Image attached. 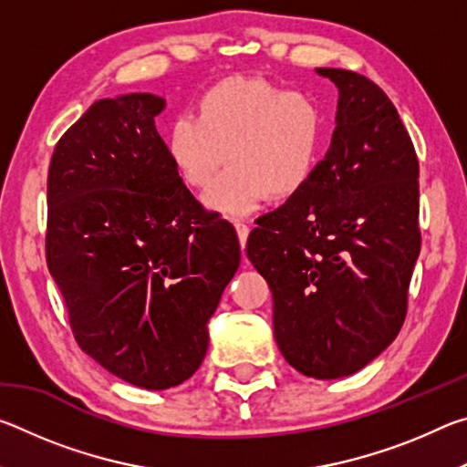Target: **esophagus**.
Masks as SVG:
<instances>
[{
    "instance_id": "esophagus-1",
    "label": "esophagus",
    "mask_w": 467,
    "mask_h": 467,
    "mask_svg": "<svg viewBox=\"0 0 467 467\" xmlns=\"http://www.w3.org/2000/svg\"><path fill=\"white\" fill-rule=\"evenodd\" d=\"M234 228H236V234H239L241 247H244V243H247V236H249V224H244V223H241V220H236Z\"/></svg>"
}]
</instances>
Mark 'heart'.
Instances as JSON below:
<instances>
[{
  "label": "heart",
  "mask_w": 467,
  "mask_h": 467,
  "mask_svg": "<svg viewBox=\"0 0 467 467\" xmlns=\"http://www.w3.org/2000/svg\"><path fill=\"white\" fill-rule=\"evenodd\" d=\"M321 113L303 92L259 78H228L203 94L200 117L171 123L167 146L181 179L205 187L223 162L228 167L203 193L216 214L244 216L270 193L288 197L311 179L321 146Z\"/></svg>",
  "instance_id": "1"
}]
</instances>
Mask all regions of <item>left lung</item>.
<instances>
[{
	"mask_svg": "<svg viewBox=\"0 0 467 467\" xmlns=\"http://www.w3.org/2000/svg\"><path fill=\"white\" fill-rule=\"evenodd\" d=\"M315 72L337 88L329 150L257 220L247 257L270 284L282 357L326 381L367 367L400 334L420 231L418 158L393 102L357 72Z\"/></svg>",
	"mask_w": 467,
	"mask_h": 467,
	"instance_id": "1",
	"label": "left lung"
}]
</instances>
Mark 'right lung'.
Wrapping results in <instances>:
<instances>
[{
	"label": "right lung",
	"mask_w": 467,
	"mask_h": 467,
	"mask_svg": "<svg viewBox=\"0 0 467 467\" xmlns=\"http://www.w3.org/2000/svg\"><path fill=\"white\" fill-rule=\"evenodd\" d=\"M156 94L102 99L55 146L47 265L82 350L144 389L187 381L239 270L231 223L208 214L171 161Z\"/></svg>",
	"instance_id": "add662e5"
}]
</instances>
